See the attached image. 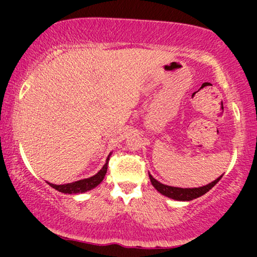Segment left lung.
Instances as JSON below:
<instances>
[{
  "label": "left lung",
  "mask_w": 257,
  "mask_h": 257,
  "mask_svg": "<svg viewBox=\"0 0 257 257\" xmlns=\"http://www.w3.org/2000/svg\"><path fill=\"white\" fill-rule=\"evenodd\" d=\"M150 180H151V184L153 187L158 191L159 193L163 194V196L168 197V198H172L175 200H181V202H188V200H193L198 197L205 194L208 191H210L211 188L214 187L217 182L220 181L222 175L219 176L216 180H214L210 184L202 186V187H193V188H181V187H173V186H168L164 184H161V182L157 181L151 174L149 173Z\"/></svg>",
  "instance_id": "obj_1"
}]
</instances>
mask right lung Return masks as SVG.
<instances>
[{"mask_svg":"<svg viewBox=\"0 0 257 257\" xmlns=\"http://www.w3.org/2000/svg\"><path fill=\"white\" fill-rule=\"evenodd\" d=\"M110 155L107 156V159H106V163L104 164V167L99 170L95 175L90 176L88 179H83V180H78V181L75 182H70V184H64V185H54L51 184V182H47L51 187L54 188V190L59 191L61 193H67V194H72V193H84L87 191L93 190L94 187H96L100 182L102 181L106 175V172H107V166H108V161H110Z\"/></svg>","mask_w":257,"mask_h":257,"instance_id":"1","label":"right lung"}]
</instances>
